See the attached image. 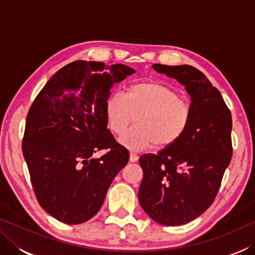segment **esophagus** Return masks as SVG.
<instances>
[{"mask_svg": "<svg viewBox=\"0 0 255 255\" xmlns=\"http://www.w3.org/2000/svg\"><path fill=\"white\" fill-rule=\"evenodd\" d=\"M137 159H138V155L136 154V153H129V161H130V162H136L137 161Z\"/></svg>", "mask_w": 255, "mask_h": 255, "instance_id": "esophagus-1", "label": "esophagus"}]
</instances>
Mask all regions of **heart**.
<instances>
[{
  "instance_id": "1",
  "label": "heart",
  "mask_w": 255,
  "mask_h": 255,
  "mask_svg": "<svg viewBox=\"0 0 255 255\" xmlns=\"http://www.w3.org/2000/svg\"><path fill=\"white\" fill-rule=\"evenodd\" d=\"M110 130L122 135L135 117V126L124 133L120 143L130 150L174 145L191 120V107L170 86L155 81L140 82L128 89L126 97L114 93L106 102Z\"/></svg>"
}]
</instances>
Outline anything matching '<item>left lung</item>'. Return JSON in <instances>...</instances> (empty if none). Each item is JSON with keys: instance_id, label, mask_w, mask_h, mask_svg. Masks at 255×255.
Masks as SVG:
<instances>
[{"instance_id": "8db88e82", "label": "left lung", "mask_w": 255, "mask_h": 255, "mask_svg": "<svg viewBox=\"0 0 255 255\" xmlns=\"http://www.w3.org/2000/svg\"><path fill=\"white\" fill-rule=\"evenodd\" d=\"M152 67L185 86L191 98V120L171 147L141 155L144 175L138 199L155 222L180 226L199 217L217 196L233 154L232 115L221 92L196 67Z\"/></svg>"}]
</instances>
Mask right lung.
<instances>
[{
	"label": "right lung",
	"mask_w": 255,
	"mask_h": 255,
	"mask_svg": "<svg viewBox=\"0 0 255 255\" xmlns=\"http://www.w3.org/2000/svg\"><path fill=\"white\" fill-rule=\"evenodd\" d=\"M133 73L123 64L76 60L60 68L30 107L22 153L38 202L57 221L91 219L128 163L127 148L107 128L106 102L112 85ZM101 149L105 155L92 156Z\"/></svg>",
	"instance_id": "obj_1"
}]
</instances>
